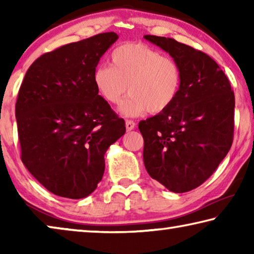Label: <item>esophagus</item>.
Instances as JSON below:
<instances>
[{"instance_id": "obj_1", "label": "esophagus", "mask_w": 254, "mask_h": 254, "mask_svg": "<svg viewBox=\"0 0 254 254\" xmlns=\"http://www.w3.org/2000/svg\"><path fill=\"white\" fill-rule=\"evenodd\" d=\"M126 127H127V131L133 130V128L135 127V122L132 121V120H127V121H126Z\"/></svg>"}]
</instances>
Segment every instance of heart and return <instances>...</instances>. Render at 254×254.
I'll list each match as a JSON object with an SVG mask.
<instances>
[{
    "label": "heart",
    "mask_w": 254,
    "mask_h": 254,
    "mask_svg": "<svg viewBox=\"0 0 254 254\" xmlns=\"http://www.w3.org/2000/svg\"><path fill=\"white\" fill-rule=\"evenodd\" d=\"M111 66H98L93 72L97 93L110 104L118 105L127 92L130 97L120 107L126 117L144 112L162 113L180 93L183 74L178 63L143 44L118 46L110 55Z\"/></svg>",
    "instance_id": "obj_1"
}]
</instances>
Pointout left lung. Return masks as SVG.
<instances>
[{
  "instance_id": "obj_1",
  "label": "left lung",
  "mask_w": 254,
  "mask_h": 254,
  "mask_svg": "<svg viewBox=\"0 0 254 254\" xmlns=\"http://www.w3.org/2000/svg\"><path fill=\"white\" fill-rule=\"evenodd\" d=\"M178 63L183 83L168 110L139 123L150 177L174 192L206 182L233 142L234 93L208 55L171 38L144 36Z\"/></svg>"
}]
</instances>
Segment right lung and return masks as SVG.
<instances>
[{
    "mask_svg": "<svg viewBox=\"0 0 254 254\" xmlns=\"http://www.w3.org/2000/svg\"><path fill=\"white\" fill-rule=\"evenodd\" d=\"M105 32L40 56L25 72L15 104L21 160L53 194L79 199L95 190L104 154L126 122L95 88L93 72L118 40Z\"/></svg>",
    "mask_w": 254,
    "mask_h": 254,
    "instance_id": "add662e5",
    "label": "right lung"
}]
</instances>
